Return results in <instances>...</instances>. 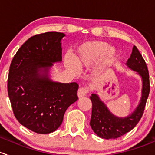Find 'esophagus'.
<instances>
[{
	"label": "esophagus",
	"instance_id": "esophagus-1",
	"mask_svg": "<svg viewBox=\"0 0 155 155\" xmlns=\"http://www.w3.org/2000/svg\"><path fill=\"white\" fill-rule=\"evenodd\" d=\"M89 87H81V88H79L78 91V95L79 98H81V97H84L85 96V95H87V94L89 92Z\"/></svg>",
	"mask_w": 155,
	"mask_h": 155
}]
</instances>
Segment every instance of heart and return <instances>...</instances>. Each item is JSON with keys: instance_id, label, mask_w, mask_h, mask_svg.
<instances>
[{"instance_id": "b5f03b06", "label": "heart", "mask_w": 155, "mask_h": 155, "mask_svg": "<svg viewBox=\"0 0 155 155\" xmlns=\"http://www.w3.org/2000/svg\"><path fill=\"white\" fill-rule=\"evenodd\" d=\"M116 51L102 41H90L79 45L73 54V58L66 56L65 66L71 72L76 74L79 68H88L98 61V68L112 64L116 59Z\"/></svg>"}]
</instances>
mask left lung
<instances>
[{
  "label": "left lung",
  "instance_id": "obj_1",
  "mask_svg": "<svg viewBox=\"0 0 155 155\" xmlns=\"http://www.w3.org/2000/svg\"><path fill=\"white\" fill-rule=\"evenodd\" d=\"M126 65L141 76L143 80L141 99L134 112L125 118H119L108 110L106 105L96 94H92L90 96L92 104L90 126L93 131L101 138L112 140L123 136L137 125L144 113L150 92L149 74L146 62L135 45Z\"/></svg>",
  "mask_w": 155,
  "mask_h": 155
}]
</instances>
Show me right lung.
Segmentation results:
<instances>
[{
	"label": "right lung",
	"mask_w": 155,
	"mask_h": 155,
	"mask_svg": "<svg viewBox=\"0 0 155 155\" xmlns=\"http://www.w3.org/2000/svg\"><path fill=\"white\" fill-rule=\"evenodd\" d=\"M63 36L58 32L32 36L21 46L9 66L7 90L14 115L37 134L55 131L67 108L78 99L77 83L53 82L48 76L53 63L62 60Z\"/></svg>",
	"instance_id": "obj_1"
}]
</instances>
